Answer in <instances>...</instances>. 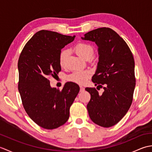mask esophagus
Instances as JSON below:
<instances>
[{
  "label": "esophagus",
  "instance_id": "esophagus-1",
  "mask_svg": "<svg viewBox=\"0 0 152 152\" xmlns=\"http://www.w3.org/2000/svg\"><path fill=\"white\" fill-rule=\"evenodd\" d=\"M80 92H83V91L85 90V88H83V87L82 86H80Z\"/></svg>",
  "mask_w": 152,
  "mask_h": 152
}]
</instances>
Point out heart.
Masks as SVG:
<instances>
[{
    "mask_svg": "<svg viewBox=\"0 0 152 152\" xmlns=\"http://www.w3.org/2000/svg\"><path fill=\"white\" fill-rule=\"evenodd\" d=\"M74 50L78 56L86 60L89 59L94 53V49L91 45L83 42L76 44L74 48ZM69 54V50H63L61 51L59 55V64L61 66L63 67L65 65ZM91 72L88 70H76L68 76V80L71 82L82 84L91 76Z\"/></svg>",
    "mask_w": 152,
    "mask_h": 152,
    "instance_id": "obj_1",
    "label": "heart"
}]
</instances>
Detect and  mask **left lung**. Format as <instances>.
I'll return each instance as SVG.
<instances>
[{
    "instance_id": "obj_1",
    "label": "left lung",
    "mask_w": 152,
    "mask_h": 152,
    "mask_svg": "<svg viewBox=\"0 0 152 152\" xmlns=\"http://www.w3.org/2000/svg\"><path fill=\"white\" fill-rule=\"evenodd\" d=\"M82 39L98 46L99 62L92 81L95 86L104 85L102 95L95 88H86L91 95L87 105L89 115L98 125L112 127L124 117L133 101L136 84L133 56L124 40L110 28L89 31Z\"/></svg>"
}]
</instances>
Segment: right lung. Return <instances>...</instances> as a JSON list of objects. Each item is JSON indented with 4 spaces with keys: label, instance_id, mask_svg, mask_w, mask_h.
Returning a JSON list of instances; mask_svg holds the SVG:
<instances>
[{
    "label": "right lung",
    "instance_id": "right-lung-1",
    "mask_svg": "<svg viewBox=\"0 0 152 152\" xmlns=\"http://www.w3.org/2000/svg\"><path fill=\"white\" fill-rule=\"evenodd\" d=\"M56 32L42 30L35 33L23 49L18 60V90L27 114L46 129L63 125L69 118V110L80 91L74 82H66L61 91L51 88L50 76L61 68V50L74 40Z\"/></svg>",
    "mask_w": 152,
    "mask_h": 152
}]
</instances>
